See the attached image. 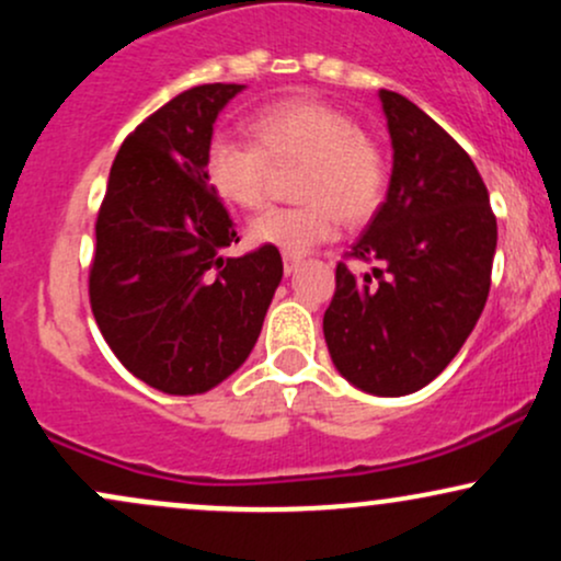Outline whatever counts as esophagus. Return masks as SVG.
<instances>
[{"instance_id":"esophagus-1","label":"esophagus","mask_w":561,"mask_h":561,"mask_svg":"<svg viewBox=\"0 0 561 561\" xmlns=\"http://www.w3.org/2000/svg\"><path fill=\"white\" fill-rule=\"evenodd\" d=\"M282 261H285V274H293L295 272V268H298L300 266V255H289V253H285V255H282Z\"/></svg>"}]
</instances>
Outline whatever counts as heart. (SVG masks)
Listing matches in <instances>:
<instances>
[{"mask_svg":"<svg viewBox=\"0 0 561 561\" xmlns=\"http://www.w3.org/2000/svg\"><path fill=\"white\" fill-rule=\"evenodd\" d=\"M255 141L229 134L210 139L205 176L224 203L253 210L263 205L276 169H302L295 192L302 205L268 208L250 221V242L302 255L337 234L340 216L362 224L379 208L388 184L382 152L356 118L327 102L293 96L253 118Z\"/></svg>","mask_w":561,"mask_h":561,"instance_id":"heart-1","label":"heart"}]
</instances>
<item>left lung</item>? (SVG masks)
I'll return each mask as SVG.
<instances>
[{
  "label": "left lung",
  "instance_id": "obj_1",
  "mask_svg": "<svg viewBox=\"0 0 561 561\" xmlns=\"http://www.w3.org/2000/svg\"><path fill=\"white\" fill-rule=\"evenodd\" d=\"M392 145L388 197L353 259L334 272L324 313L332 364L371 396H409L450 364L491 289L495 216L472 158L403 94L379 89Z\"/></svg>",
  "mask_w": 561,
  "mask_h": 561
}]
</instances>
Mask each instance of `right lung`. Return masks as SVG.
Returning <instances> with one entry per match:
<instances>
[{
	"mask_svg": "<svg viewBox=\"0 0 561 561\" xmlns=\"http://www.w3.org/2000/svg\"><path fill=\"white\" fill-rule=\"evenodd\" d=\"M242 83L176 94L128 134L96 216L89 300L118 362L169 396H197L244 364L282 282L276 248L240 242L205 176L218 113Z\"/></svg>",
	"mask_w": 561,
	"mask_h": 561,
	"instance_id": "obj_1",
	"label": "right lung"
}]
</instances>
